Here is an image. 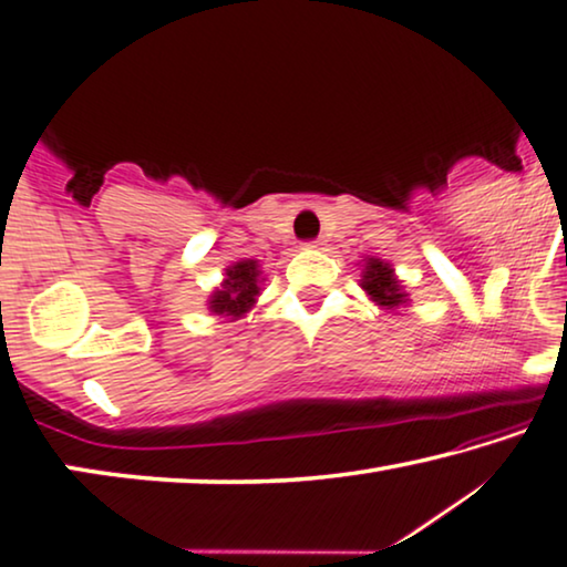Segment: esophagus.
<instances>
[{
	"label": "esophagus",
	"instance_id": "obj_1",
	"mask_svg": "<svg viewBox=\"0 0 567 567\" xmlns=\"http://www.w3.org/2000/svg\"><path fill=\"white\" fill-rule=\"evenodd\" d=\"M306 247H308V249H320V247H323V239H316V241H308V244H306Z\"/></svg>",
	"mask_w": 567,
	"mask_h": 567
}]
</instances>
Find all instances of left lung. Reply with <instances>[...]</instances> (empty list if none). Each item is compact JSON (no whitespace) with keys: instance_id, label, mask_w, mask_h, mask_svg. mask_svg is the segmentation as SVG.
Here are the masks:
<instances>
[{"instance_id":"obj_1","label":"left lung","mask_w":567,"mask_h":567,"mask_svg":"<svg viewBox=\"0 0 567 567\" xmlns=\"http://www.w3.org/2000/svg\"><path fill=\"white\" fill-rule=\"evenodd\" d=\"M361 290L367 298L382 310L396 312L400 308L410 306V292L404 290L400 277H396L394 267L390 261L379 257H364L361 259Z\"/></svg>"}]
</instances>
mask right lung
Listing matches in <instances>:
<instances>
[{
	"mask_svg": "<svg viewBox=\"0 0 567 567\" xmlns=\"http://www.w3.org/2000/svg\"><path fill=\"white\" fill-rule=\"evenodd\" d=\"M261 275L257 259H239L224 269V280L208 295L210 316H221L229 320H239L255 308L261 295Z\"/></svg>",
	"mask_w": 567,
	"mask_h": 567,
	"instance_id": "1",
	"label": "right lung"
}]
</instances>
